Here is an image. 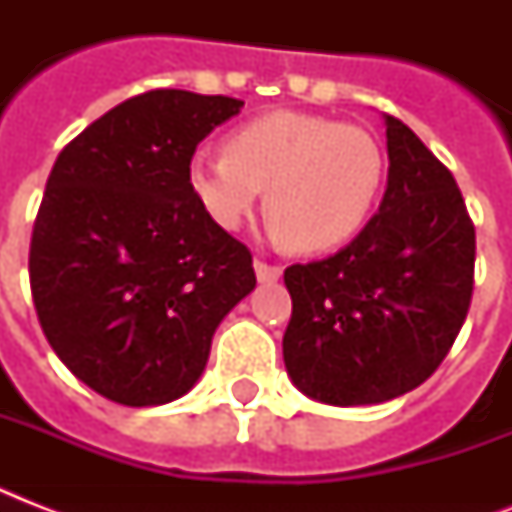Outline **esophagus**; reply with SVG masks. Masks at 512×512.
I'll list each match as a JSON object with an SVG mask.
<instances>
[{
  "label": "esophagus",
  "mask_w": 512,
  "mask_h": 512,
  "mask_svg": "<svg viewBox=\"0 0 512 512\" xmlns=\"http://www.w3.org/2000/svg\"><path fill=\"white\" fill-rule=\"evenodd\" d=\"M255 273L257 279L265 281V284H271L281 276V265H273V263H265V260H255Z\"/></svg>",
  "instance_id": "1"
}]
</instances>
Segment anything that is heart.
Returning a JSON list of instances; mask_svg holds the SVG:
<instances>
[{"instance_id":"1","label":"heart","mask_w":512,"mask_h":512,"mask_svg":"<svg viewBox=\"0 0 512 512\" xmlns=\"http://www.w3.org/2000/svg\"><path fill=\"white\" fill-rule=\"evenodd\" d=\"M380 143L332 116L273 111L241 124L223 154L188 162V188L204 215L236 231L265 188L268 228L300 252H327L356 236L380 193Z\"/></svg>"}]
</instances>
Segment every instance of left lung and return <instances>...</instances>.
I'll use <instances>...</instances> for the list:
<instances>
[{"label":"left lung","mask_w":512,"mask_h":512,"mask_svg":"<svg viewBox=\"0 0 512 512\" xmlns=\"http://www.w3.org/2000/svg\"><path fill=\"white\" fill-rule=\"evenodd\" d=\"M385 135L380 212L337 255L284 271V364L321 404H382L422 385L473 297L476 228L452 172L396 116Z\"/></svg>","instance_id":"obj_1"}]
</instances>
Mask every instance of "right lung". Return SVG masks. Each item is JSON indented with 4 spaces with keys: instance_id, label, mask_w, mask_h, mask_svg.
Listing matches in <instances>:
<instances>
[{
    "instance_id": "add662e5",
    "label": "right lung",
    "mask_w": 512,
    "mask_h": 512,
    "mask_svg": "<svg viewBox=\"0 0 512 512\" xmlns=\"http://www.w3.org/2000/svg\"><path fill=\"white\" fill-rule=\"evenodd\" d=\"M241 106L143 92L79 132L47 177L28 252L36 316L60 361L116 404L185 396L255 289L249 249L188 188L196 146Z\"/></svg>"
}]
</instances>
